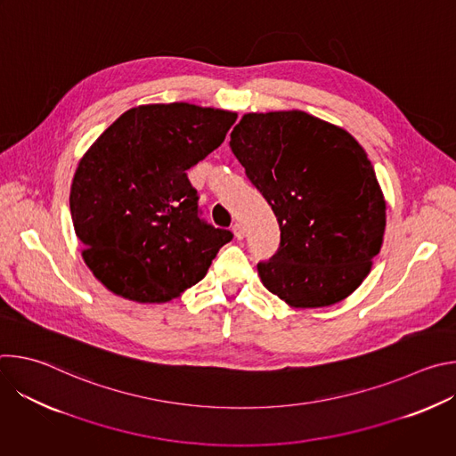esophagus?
<instances>
[{"label": "esophagus", "instance_id": "1", "mask_svg": "<svg viewBox=\"0 0 456 456\" xmlns=\"http://www.w3.org/2000/svg\"><path fill=\"white\" fill-rule=\"evenodd\" d=\"M232 232H234L236 240H243V236H245V231H243L241 224H238V222L232 225Z\"/></svg>", "mask_w": 456, "mask_h": 456}]
</instances>
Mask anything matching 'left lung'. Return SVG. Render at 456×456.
I'll list each match as a JSON object with an SVG mask.
<instances>
[{
	"mask_svg": "<svg viewBox=\"0 0 456 456\" xmlns=\"http://www.w3.org/2000/svg\"><path fill=\"white\" fill-rule=\"evenodd\" d=\"M231 150L280 224L257 264L267 290L296 308L334 305L368 276L386 227L371 162L345 129L305 111L247 113Z\"/></svg>",
	"mask_w": 456,
	"mask_h": 456,
	"instance_id": "8db88e82",
	"label": "left lung"
}]
</instances>
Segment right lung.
<instances>
[{"mask_svg": "<svg viewBox=\"0 0 456 456\" xmlns=\"http://www.w3.org/2000/svg\"><path fill=\"white\" fill-rule=\"evenodd\" d=\"M236 113L187 102L127 110L81 159L70 213L85 264L113 294L164 303L199 283L229 229L202 218L187 169L215 151Z\"/></svg>", "mask_w": 456, "mask_h": 456, "instance_id": "obj_1", "label": "right lung"}]
</instances>
